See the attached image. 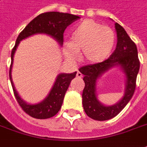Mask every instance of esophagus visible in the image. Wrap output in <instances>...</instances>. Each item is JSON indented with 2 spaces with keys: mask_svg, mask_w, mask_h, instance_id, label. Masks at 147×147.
I'll use <instances>...</instances> for the list:
<instances>
[{
  "mask_svg": "<svg viewBox=\"0 0 147 147\" xmlns=\"http://www.w3.org/2000/svg\"><path fill=\"white\" fill-rule=\"evenodd\" d=\"M76 77H77V78H81V77H83V75H82L81 72H80V71H78L77 74H76Z\"/></svg>",
  "mask_w": 147,
  "mask_h": 147,
  "instance_id": "obj_1",
  "label": "esophagus"
}]
</instances>
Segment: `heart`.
<instances>
[{"label": "heart", "mask_w": 147, "mask_h": 147, "mask_svg": "<svg viewBox=\"0 0 147 147\" xmlns=\"http://www.w3.org/2000/svg\"><path fill=\"white\" fill-rule=\"evenodd\" d=\"M115 45V34L111 28L87 19L72 30L70 42L64 44L66 56L76 60L78 53L84 63L94 64L105 61Z\"/></svg>", "instance_id": "heart-1"}]
</instances>
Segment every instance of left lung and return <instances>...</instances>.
I'll list each match as a JSON object with an SVG mask.
<instances>
[{
	"instance_id": "left-lung-1",
	"label": "left lung",
	"mask_w": 147,
	"mask_h": 147,
	"mask_svg": "<svg viewBox=\"0 0 147 147\" xmlns=\"http://www.w3.org/2000/svg\"><path fill=\"white\" fill-rule=\"evenodd\" d=\"M115 30L117 37V47L110 57L101 63L84 66L79 69L84 76L83 80L85 84L82 94L83 107L87 115L96 121L111 119L125 107L134 93L137 76L140 67L135 43L125 29L117 22ZM113 67L120 68L125 75V91L123 96L118 102L113 106H106L97 97V81L103 74Z\"/></svg>"
}]
</instances>
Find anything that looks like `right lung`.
<instances>
[{
    "label": "right lung",
    "mask_w": 147,
    "mask_h": 147,
    "mask_svg": "<svg viewBox=\"0 0 147 147\" xmlns=\"http://www.w3.org/2000/svg\"><path fill=\"white\" fill-rule=\"evenodd\" d=\"M80 18L79 16L59 12H47L41 13L32 20L25 27L16 40V43L11 53V66L9 69V79L14 96L19 105L27 114L37 119H47L52 117L59 111L64 99V96L71 81L76 77V71L73 73H60L57 76L52 88L47 96L39 103L30 104L20 96L15 88L12 79V67L13 63V57L16 50L21 41L38 34H43L51 36L62 47L63 42V32L67 26L74 21Z\"/></svg>",
    "instance_id": "obj_1"
}]
</instances>
